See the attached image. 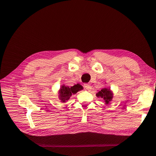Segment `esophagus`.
Returning <instances> with one entry per match:
<instances>
[{"mask_svg": "<svg viewBox=\"0 0 156 156\" xmlns=\"http://www.w3.org/2000/svg\"><path fill=\"white\" fill-rule=\"evenodd\" d=\"M84 87L86 89V90H90V89H91V86H90V84H89V83H85V84H84Z\"/></svg>", "mask_w": 156, "mask_h": 156, "instance_id": "esophagus-1", "label": "esophagus"}]
</instances>
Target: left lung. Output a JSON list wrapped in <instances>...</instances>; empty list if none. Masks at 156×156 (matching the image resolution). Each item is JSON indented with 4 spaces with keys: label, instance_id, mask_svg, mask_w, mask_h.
I'll use <instances>...</instances> for the list:
<instances>
[{
    "label": "left lung",
    "instance_id": "left-lung-1",
    "mask_svg": "<svg viewBox=\"0 0 156 156\" xmlns=\"http://www.w3.org/2000/svg\"><path fill=\"white\" fill-rule=\"evenodd\" d=\"M96 96L98 98L101 97V98L104 99L106 104H108L109 103V102L110 101H112V99L113 98L112 92L110 91V88L108 89L107 87L102 89L100 91H99V93H98L96 94Z\"/></svg>",
    "mask_w": 156,
    "mask_h": 156
}]
</instances>
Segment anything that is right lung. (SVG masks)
<instances>
[{
    "label": "right lung",
    "instance_id": "add662e5",
    "mask_svg": "<svg viewBox=\"0 0 156 156\" xmlns=\"http://www.w3.org/2000/svg\"><path fill=\"white\" fill-rule=\"evenodd\" d=\"M82 89V86L79 84H75L70 87L69 86L63 85L61 86L58 92L59 99L61 102H65L70 99L72 94H76L77 92L81 90Z\"/></svg>",
    "mask_w": 156,
    "mask_h": 156
}]
</instances>
